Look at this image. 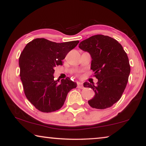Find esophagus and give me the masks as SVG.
<instances>
[{"instance_id":"obj_1","label":"esophagus","mask_w":146,"mask_h":146,"mask_svg":"<svg viewBox=\"0 0 146 146\" xmlns=\"http://www.w3.org/2000/svg\"><path fill=\"white\" fill-rule=\"evenodd\" d=\"M77 88H80V89H83L84 88V86H83L82 83L78 82L77 83Z\"/></svg>"}]
</instances>
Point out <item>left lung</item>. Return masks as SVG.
Wrapping results in <instances>:
<instances>
[{
    "instance_id": "obj_1",
    "label": "left lung",
    "mask_w": 146,
    "mask_h": 146,
    "mask_svg": "<svg viewBox=\"0 0 146 146\" xmlns=\"http://www.w3.org/2000/svg\"><path fill=\"white\" fill-rule=\"evenodd\" d=\"M78 47L90 53L91 69L98 79L97 85L84 83V88L95 92L89 105L98 110L111 107L120 100L128 82L131 68L127 53L117 40L103 35L91 36Z\"/></svg>"
}]
</instances>
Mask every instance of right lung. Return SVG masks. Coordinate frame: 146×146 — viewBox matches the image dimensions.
Here are the masks:
<instances>
[{
	"label": "right lung",
	"instance_id": "obj_1",
	"mask_svg": "<svg viewBox=\"0 0 146 146\" xmlns=\"http://www.w3.org/2000/svg\"><path fill=\"white\" fill-rule=\"evenodd\" d=\"M79 43L78 40L56 43L46 38H35L27 44L19 57L20 76L24 94L38 111L51 113L64 105L69 91L76 83L67 77L54 80L56 66Z\"/></svg>",
	"mask_w": 146,
	"mask_h": 146
}]
</instances>
